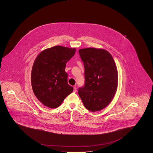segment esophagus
Returning <instances> with one entry per match:
<instances>
[{
    "label": "esophagus",
    "instance_id": "1",
    "mask_svg": "<svg viewBox=\"0 0 153 153\" xmlns=\"http://www.w3.org/2000/svg\"><path fill=\"white\" fill-rule=\"evenodd\" d=\"M77 92V89L76 87H73V92Z\"/></svg>",
    "mask_w": 153,
    "mask_h": 153
}]
</instances>
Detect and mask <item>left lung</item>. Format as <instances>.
Listing matches in <instances>:
<instances>
[{"label":"left lung","mask_w":153,"mask_h":153,"mask_svg":"<svg viewBox=\"0 0 153 153\" xmlns=\"http://www.w3.org/2000/svg\"><path fill=\"white\" fill-rule=\"evenodd\" d=\"M79 52L84 65L85 81L78 94L88 110L100 111L109 104L117 92V65L106 50L89 48Z\"/></svg>","instance_id":"1"}]
</instances>
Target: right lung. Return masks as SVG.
Here are the masks:
<instances>
[{"label": "right lung", "mask_w": 153, "mask_h": 153, "mask_svg": "<svg viewBox=\"0 0 153 153\" xmlns=\"http://www.w3.org/2000/svg\"><path fill=\"white\" fill-rule=\"evenodd\" d=\"M76 49L56 46L45 49L36 58L31 70L33 92L44 105L56 108L73 91L68 84L66 62Z\"/></svg>", "instance_id": "add662e5"}]
</instances>
